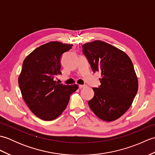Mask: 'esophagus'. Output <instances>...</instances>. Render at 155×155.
I'll list each match as a JSON object with an SVG mask.
<instances>
[{"mask_svg":"<svg viewBox=\"0 0 155 155\" xmlns=\"http://www.w3.org/2000/svg\"><path fill=\"white\" fill-rule=\"evenodd\" d=\"M84 87H86V85H83V84H80L79 85V88H84Z\"/></svg>","mask_w":155,"mask_h":155,"instance_id":"esophagus-1","label":"esophagus"}]
</instances>
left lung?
I'll return each mask as SVG.
<instances>
[{
    "label": "left lung",
    "mask_w": 155,
    "mask_h": 155,
    "mask_svg": "<svg viewBox=\"0 0 155 155\" xmlns=\"http://www.w3.org/2000/svg\"><path fill=\"white\" fill-rule=\"evenodd\" d=\"M82 47L93 72L102 77L101 86L93 88L89 107L101 120H117L130 108L138 91L133 62L124 52L103 41L87 42Z\"/></svg>",
    "instance_id": "obj_1"
}]
</instances>
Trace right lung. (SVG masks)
Here are the masks:
<instances>
[{"instance_id": "obj_1", "label": "right lung", "mask_w": 155, "mask_h": 155, "mask_svg": "<svg viewBox=\"0 0 155 155\" xmlns=\"http://www.w3.org/2000/svg\"><path fill=\"white\" fill-rule=\"evenodd\" d=\"M72 45L51 41L31 52L23 61L18 77L22 97L32 113L41 119L49 121L62 113L71 94L78 84H58L54 79L61 74V57Z\"/></svg>"}]
</instances>
